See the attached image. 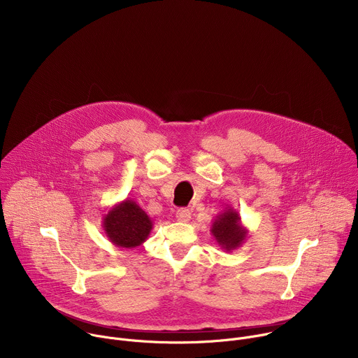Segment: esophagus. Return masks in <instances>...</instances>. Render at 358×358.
<instances>
[{"instance_id": "1", "label": "esophagus", "mask_w": 358, "mask_h": 358, "mask_svg": "<svg viewBox=\"0 0 358 358\" xmlns=\"http://www.w3.org/2000/svg\"><path fill=\"white\" fill-rule=\"evenodd\" d=\"M176 218H177L180 222H188V221L191 220V213H189V210H187V208H180V210H177Z\"/></svg>"}]
</instances>
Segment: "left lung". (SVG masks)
<instances>
[{
    "mask_svg": "<svg viewBox=\"0 0 358 358\" xmlns=\"http://www.w3.org/2000/svg\"><path fill=\"white\" fill-rule=\"evenodd\" d=\"M211 234L221 249L225 252H232L242 246L249 231L242 224L239 213L232 207H227L211 224Z\"/></svg>",
    "mask_w": 358,
    "mask_h": 358,
    "instance_id": "left-lung-1",
    "label": "left lung"
}]
</instances>
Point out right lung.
<instances>
[{
  "instance_id": "obj_1",
  "label": "right lung",
  "mask_w": 358,
  "mask_h": 358,
  "mask_svg": "<svg viewBox=\"0 0 358 358\" xmlns=\"http://www.w3.org/2000/svg\"><path fill=\"white\" fill-rule=\"evenodd\" d=\"M101 228L113 245L131 249L145 242L152 229V221L136 201L127 198L115 203L103 215Z\"/></svg>"
}]
</instances>
